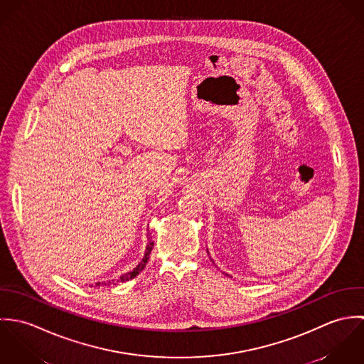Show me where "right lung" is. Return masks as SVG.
I'll use <instances>...</instances> for the list:
<instances>
[{
    "instance_id": "right-lung-1",
    "label": "right lung",
    "mask_w": 364,
    "mask_h": 364,
    "mask_svg": "<svg viewBox=\"0 0 364 364\" xmlns=\"http://www.w3.org/2000/svg\"><path fill=\"white\" fill-rule=\"evenodd\" d=\"M153 247H154V242L150 240L149 241V245H147V250H146V254H144V258L141 259V262L132 270V272H129V273H126V274H123V276H120V279L117 280V282H127V280H130V279H133V277H136L144 267H146V264H147V262H149V258H150V254H151V251H153ZM113 283V280L112 282H107V283H102V284H112ZM101 283H95V286H100ZM113 284H116V283H113ZM92 287V286H91Z\"/></svg>"
}]
</instances>
